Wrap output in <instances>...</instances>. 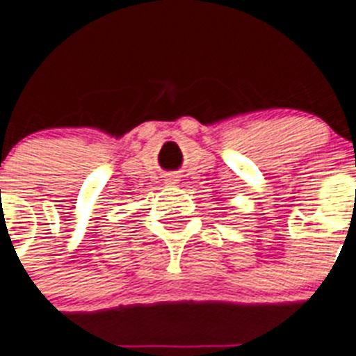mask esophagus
Wrapping results in <instances>:
<instances>
[{"label": "esophagus", "mask_w": 356, "mask_h": 356, "mask_svg": "<svg viewBox=\"0 0 356 356\" xmlns=\"http://www.w3.org/2000/svg\"><path fill=\"white\" fill-rule=\"evenodd\" d=\"M175 181H177V179H175V177H168V179H166V182H168V184H175Z\"/></svg>", "instance_id": "obj_1"}]
</instances>
